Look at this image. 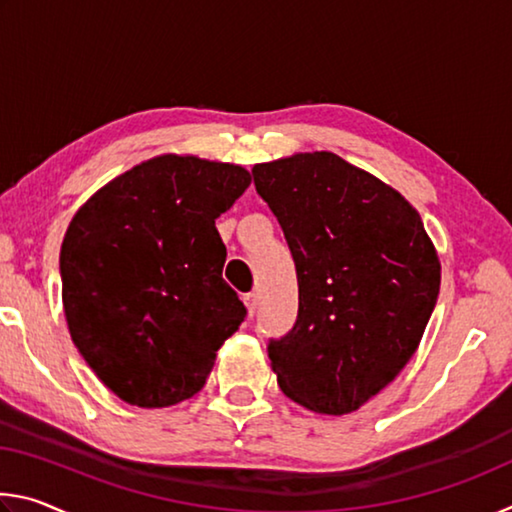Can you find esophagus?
<instances>
[{"label":"esophagus","mask_w":512,"mask_h":512,"mask_svg":"<svg viewBox=\"0 0 512 512\" xmlns=\"http://www.w3.org/2000/svg\"><path fill=\"white\" fill-rule=\"evenodd\" d=\"M244 305H246V309H248V316H253L255 309H257V296H255V293H246V296H244Z\"/></svg>","instance_id":"34e87169"}]
</instances>
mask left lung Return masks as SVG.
<instances>
[{
	"mask_svg": "<svg viewBox=\"0 0 512 512\" xmlns=\"http://www.w3.org/2000/svg\"><path fill=\"white\" fill-rule=\"evenodd\" d=\"M296 262L300 307L268 345L282 393L345 415L391 384L422 341L440 293V259L415 207L332 151L253 167Z\"/></svg>",
	"mask_w": 512,
	"mask_h": 512,
	"instance_id": "left-lung-1",
	"label": "left lung"
}]
</instances>
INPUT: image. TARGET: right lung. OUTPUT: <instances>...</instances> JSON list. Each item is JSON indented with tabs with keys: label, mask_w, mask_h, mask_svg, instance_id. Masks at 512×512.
<instances>
[{
	"label": "right lung",
	"mask_w": 512,
	"mask_h": 512,
	"mask_svg": "<svg viewBox=\"0 0 512 512\" xmlns=\"http://www.w3.org/2000/svg\"><path fill=\"white\" fill-rule=\"evenodd\" d=\"M241 164L164 153L99 187L60 246L69 336L121 402L162 409L201 391L246 316L223 282L214 221L246 192Z\"/></svg>",
	"instance_id": "obj_1"
}]
</instances>
